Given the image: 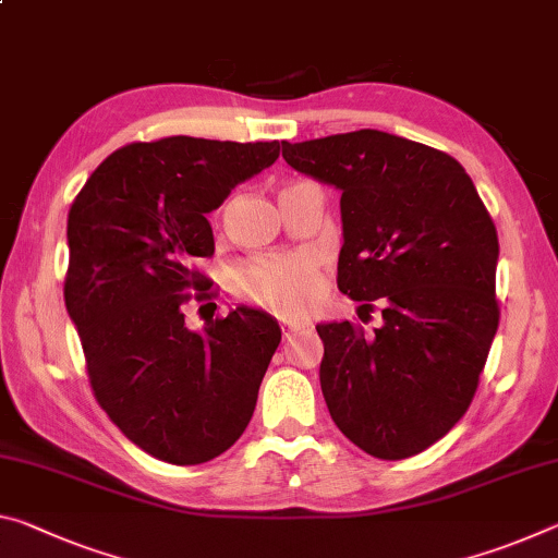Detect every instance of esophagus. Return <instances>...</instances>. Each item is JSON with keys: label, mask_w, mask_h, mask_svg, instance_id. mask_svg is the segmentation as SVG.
Listing matches in <instances>:
<instances>
[{"label": "esophagus", "mask_w": 558, "mask_h": 558, "mask_svg": "<svg viewBox=\"0 0 558 558\" xmlns=\"http://www.w3.org/2000/svg\"><path fill=\"white\" fill-rule=\"evenodd\" d=\"M282 330V338H290V335H295L298 330H305V323H293V320H286L280 325Z\"/></svg>", "instance_id": "esophagus-1"}]
</instances>
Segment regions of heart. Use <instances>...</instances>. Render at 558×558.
I'll list each match as a JSON object with an SVG mask.
<instances>
[{"mask_svg":"<svg viewBox=\"0 0 558 558\" xmlns=\"http://www.w3.org/2000/svg\"><path fill=\"white\" fill-rule=\"evenodd\" d=\"M233 286L247 303L276 313H293L315 293L317 276L313 260L305 255H263L235 270Z\"/></svg>","mask_w":558,"mask_h":558,"instance_id":"heart-1","label":"heart"}]
</instances>
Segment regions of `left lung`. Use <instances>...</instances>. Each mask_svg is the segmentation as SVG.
<instances>
[{
    "instance_id": "1",
    "label": "left lung",
    "mask_w": 558,
    "mask_h": 558,
    "mask_svg": "<svg viewBox=\"0 0 558 558\" xmlns=\"http://www.w3.org/2000/svg\"><path fill=\"white\" fill-rule=\"evenodd\" d=\"M282 158L342 193L338 288L383 307L373 332L317 325L330 417L377 459L420 454L470 410L497 335L489 210L452 156L385 131L282 141Z\"/></svg>"
}]
</instances>
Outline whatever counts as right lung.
I'll return each mask as SVG.
<instances>
[{
  "label": "right lung",
  "mask_w": 558,
  "mask_h": 558,
  "mask_svg": "<svg viewBox=\"0 0 558 558\" xmlns=\"http://www.w3.org/2000/svg\"><path fill=\"white\" fill-rule=\"evenodd\" d=\"M278 156V141H134L69 208L64 303L88 383L123 435L161 462H208L253 417L278 323L238 307L193 332L183 305L216 298L196 268L216 251L206 214Z\"/></svg>",
  "instance_id": "1"
}]
</instances>
